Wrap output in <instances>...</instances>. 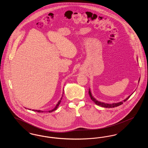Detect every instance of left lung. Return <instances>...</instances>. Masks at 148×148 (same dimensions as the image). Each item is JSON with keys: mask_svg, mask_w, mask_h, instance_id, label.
Segmentation results:
<instances>
[{"mask_svg": "<svg viewBox=\"0 0 148 148\" xmlns=\"http://www.w3.org/2000/svg\"><path fill=\"white\" fill-rule=\"evenodd\" d=\"M139 80H140V79H139ZM89 96H90V97L91 99H92V100L94 101V103H95L97 105L101 106H102V107H104V108H114V107H116V106H120V105H121L122 104H123V102H124V101H127V100L130 97V96H131V95H129V97H128L126 99L124 100V101H121V102L118 103L106 104V103H101V102H100V101H99L95 99L92 96V93H91V92H90V89H89Z\"/></svg>", "mask_w": 148, "mask_h": 148, "instance_id": "left-lung-1", "label": "left lung"}]
</instances>
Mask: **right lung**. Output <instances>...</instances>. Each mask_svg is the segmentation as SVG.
Instances as JSON below:
<instances>
[{"instance_id":"1","label":"right lung","mask_w":148,"mask_h":148,"mask_svg":"<svg viewBox=\"0 0 148 148\" xmlns=\"http://www.w3.org/2000/svg\"><path fill=\"white\" fill-rule=\"evenodd\" d=\"M62 98H63V96H62V97L61 98V99H60V100L58 101V104H56V106L53 109H52V110H49V113H51V112H53V111H54V110H56V109L58 108V107L59 106V105L60 104V102H61V100L62 99ZM33 111H34V112H39V113H42V112H43V111H41V110H33Z\"/></svg>"}]
</instances>
